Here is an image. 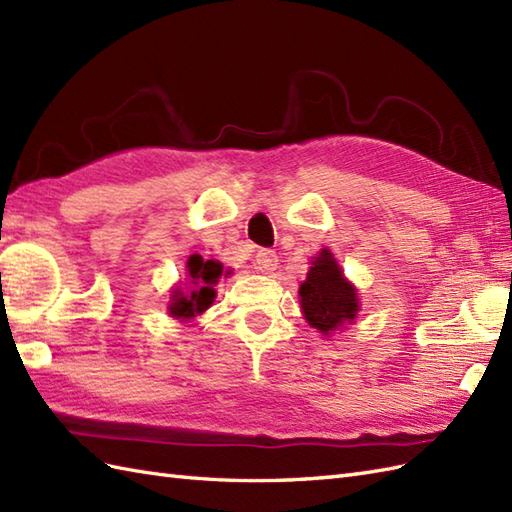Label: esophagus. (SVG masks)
Wrapping results in <instances>:
<instances>
[{
	"label": "esophagus",
	"mask_w": 512,
	"mask_h": 512,
	"mask_svg": "<svg viewBox=\"0 0 512 512\" xmlns=\"http://www.w3.org/2000/svg\"><path fill=\"white\" fill-rule=\"evenodd\" d=\"M254 263H256V269H258V271L271 273L273 269L278 267V254L273 252V249H258Z\"/></svg>",
	"instance_id": "1"
}]
</instances>
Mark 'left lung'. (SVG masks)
Masks as SVG:
<instances>
[{"instance_id": "left-lung-1", "label": "left lung", "mask_w": 512, "mask_h": 512, "mask_svg": "<svg viewBox=\"0 0 512 512\" xmlns=\"http://www.w3.org/2000/svg\"><path fill=\"white\" fill-rule=\"evenodd\" d=\"M299 297L306 321L321 334H330L358 313L356 289L343 278L328 249L313 260L306 282L299 286Z\"/></svg>"}]
</instances>
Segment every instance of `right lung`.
<instances>
[{
	"label": "right lung",
	"instance_id": "right-lung-1",
	"mask_svg": "<svg viewBox=\"0 0 512 512\" xmlns=\"http://www.w3.org/2000/svg\"><path fill=\"white\" fill-rule=\"evenodd\" d=\"M189 278H191V291L182 293L180 289L173 291V302L169 306V313L173 317L180 319H189L195 317L199 313L213 304L215 299V289L213 286L217 284L219 276L223 273V267L215 260H204L199 254H193L189 258Z\"/></svg>",
	"mask_w": 512,
	"mask_h": 512
}]
</instances>
